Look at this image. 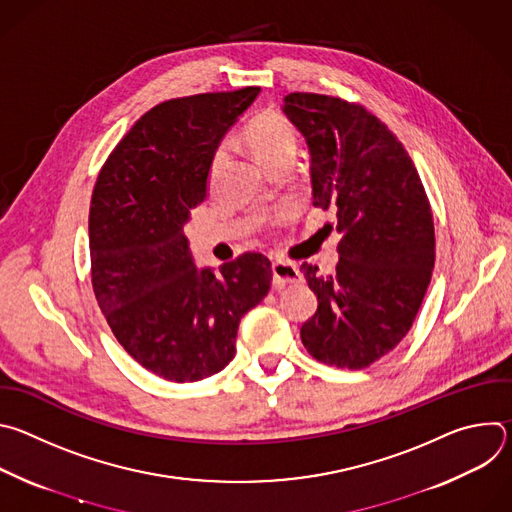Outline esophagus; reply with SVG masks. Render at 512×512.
I'll use <instances>...</instances> for the list:
<instances>
[{
  "mask_svg": "<svg viewBox=\"0 0 512 512\" xmlns=\"http://www.w3.org/2000/svg\"><path fill=\"white\" fill-rule=\"evenodd\" d=\"M273 283L275 285H287V283H298L302 279V273L296 265L285 263V261H273L271 263Z\"/></svg>",
  "mask_w": 512,
  "mask_h": 512,
  "instance_id": "34e87169",
  "label": "esophagus"
}]
</instances>
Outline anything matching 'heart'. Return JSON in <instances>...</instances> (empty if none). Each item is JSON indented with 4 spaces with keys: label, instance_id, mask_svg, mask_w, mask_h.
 Listing matches in <instances>:
<instances>
[{
    "label": "heart",
    "instance_id": "heart-1",
    "mask_svg": "<svg viewBox=\"0 0 512 512\" xmlns=\"http://www.w3.org/2000/svg\"><path fill=\"white\" fill-rule=\"evenodd\" d=\"M245 141L253 156L259 160L261 166L271 168L273 164L281 160H294L298 152V131L287 117L281 113H261L253 117L245 127ZM227 156V145H216V150L210 160V172L208 178L214 180V176L221 170ZM285 216V212L281 214Z\"/></svg>",
    "mask_w": 512,
    "mask_h": 512
}]
</instances>
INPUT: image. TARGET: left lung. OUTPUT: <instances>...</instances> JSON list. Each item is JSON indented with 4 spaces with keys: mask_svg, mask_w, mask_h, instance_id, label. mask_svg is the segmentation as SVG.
I'll use <instances>...</instances> for the list:
<instances>
[{
    "mask_svg": "<svg viewBox=\"0 0 512 512\" xmlns=\"http://www.w3.org/2000/svg\"><path fill=\"white\" fill-rule=\"evenodd\" d=\"M283 113L312 154L314 206L336 210V273L302 263L318 296L302 326L308 352L330 367L358 371L409 332L435 261L431 206L403 143L362 105L289 93Z\"/></svg>",
    "mask_w": 512,
    "mask_h": 512,
    "instance_id": "left-lung-1",
    "label": "left lung"
}]
</instances>
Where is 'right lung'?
Returning a JSON list of instances; mask_svg holds the SVG:
<instances>
[{
  "label": "right lung",
  "instance_id": "1",
  "mask_svg": "<svg viewBox=\"0 0 512 512\" xmlns=\"http://www.w3.org/2000/svg\"><path fill=\"white\" fill-rule=\"evenodd\" d=\"M259 87L170 99L115 145L89 210L91 281L99 308L143 369L194 383L235 356L241 318L271 285V263L243 253L218 273L192 263L184 227L206 198L218 141Z\"/></svg>",
  "mask_w": 512,
  "mask_h": 512
}]
</instances>
